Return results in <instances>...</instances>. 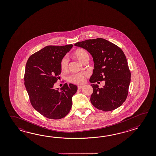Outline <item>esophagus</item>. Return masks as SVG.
Instances as JSON below:
<instances>
[{
	"mask_svg": "<svg viewBox=\"0 0 156 156\" xmlns=\"http://www.w3.org/2000/svg\"><path fill=\"white\" fill-rule=\"evenodd\" d=\"M83 85H79V86H77V88H78V89L80 90L81 88H83Z\"/></svg>",
	"mask_w": 156,
	"mask_h": 156,
	"instance_id": "1",
	"label": "esophagus"
}]
</instances>
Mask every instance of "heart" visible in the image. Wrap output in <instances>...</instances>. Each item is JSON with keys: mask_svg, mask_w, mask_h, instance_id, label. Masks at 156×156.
<instances>
[{"mask_svg": "<svg viewBox=\"0 0 156 156\" xmlns=\"http://www.w3.org/2000/svg\"><path fill=\"white\" fill-rule=\"evenodd\" d=\"M74 56L80 62L83 63L85 60L89 59V56L87 52L84 49H78L73 54ZM69 65V59L67 57H64L61 61L60 66L61 70L65 71L67 69ZM89 76V73L86 72H83V73L73 74L69 77V80L71 83H83L85 81V78Z\"/></svg>", "mask_w": 156, "mask_h": 156, "instance_id": "heart-1", "label": "heart"}]
</instances>
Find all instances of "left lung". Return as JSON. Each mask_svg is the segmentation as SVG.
I'll list each match as a JSON object with an SVG mask.
<instances>
[{
    "label": "left lung",
    "instance_id": "8db88e82",
    "mask_svg": "<svg viewBox=\"0 0 156 156\" xmlns=\"http://www.w3.org/2000/svg\"><path fill=\"white\" fill-rule=\"evenodd\" d=\"M75 46L87 50L93 57L94 69L90 82L105 81L101 88L97 84H91L93 93L90 101L93 106L104 112L121 106L128 96L131 77L123 51L101 38L79 42Z\"/></svg>",
    "mask_w": 156,
    "mask_h": 156
}]
</instances>
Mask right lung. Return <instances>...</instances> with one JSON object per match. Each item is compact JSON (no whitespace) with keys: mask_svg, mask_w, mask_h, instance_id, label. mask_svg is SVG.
<instances>
[{"mask_svg":"<svg viewBox=\"0 0 156 156\" xmlns=\"http://www.w3.org/2000/svg\"><path fill=\"white\" fill-rule=\"evenodd\" d=\"M73 45L47 46L32 55L27 62L24 85L34 109L51 119L66 116L77 87L65 83L60 90L53 85L61 72V61Z\"/></svg>","mask_w":156,"mask_h":156,"instance_id":"right-lung-1","label":"right lung"}]
</instances>
